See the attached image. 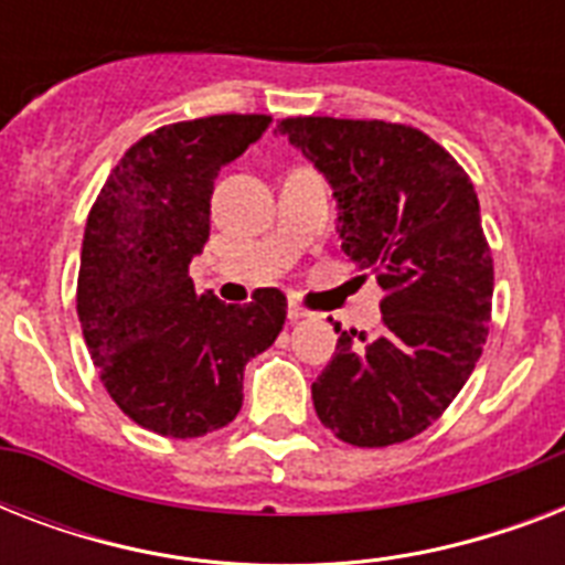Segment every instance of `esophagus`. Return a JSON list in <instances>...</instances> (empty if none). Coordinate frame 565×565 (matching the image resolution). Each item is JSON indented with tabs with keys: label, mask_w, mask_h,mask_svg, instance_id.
I'll use <instances>...</instances> for the list:
<instances>
[{
	"label": "esophagus",
	"mask_w": 565,
	"mask_h": 565,
	"mask_svg": "<svg viewBox=\"0 0 565 565\" xmlns=\"http://www.w3.org/2000/svg\"><path fill=\"white\" fill-rule=\"evenodd\" d=\"M287 317H290V319H301V317H308V310L301 308L299 301H290V305H287Z\"/></svg>",
	"instance_id": "34e87169"
}]
</instances>
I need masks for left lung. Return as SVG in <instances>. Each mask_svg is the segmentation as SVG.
I'll use <instances>...</instances> for the list:
<instances>
[{
  "mask_svg": "<svg viewBox=\"0 0 565 565\" xmlns=\"http://www.w3.org/2000/svg\"><path fill=\"white\" fill-rule=\"evenodd\" d=\"M334 188L343 252L375 275L377 331H340L313 381L319 422L349 446L384 448L446 413L490 334L492 252L472 179L425 131L384 119L278 122Z\"/></svg>",
  "mask_w": 565,
  "mask_h": 565,
  "instance_id": "1",
  "label": "left lung"
}]
</instances>
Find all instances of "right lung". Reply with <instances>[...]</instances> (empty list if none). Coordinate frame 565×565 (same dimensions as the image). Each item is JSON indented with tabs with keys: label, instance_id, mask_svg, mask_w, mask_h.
<instances>
[{
	"label": "right lung",
	"instance_id": "right-lung-1",
	"mask_svg": "<svg viewBox=\"0 0 565 565\" xmlns=\"http://www.w3.org/2000/svg\"><path fill=\"white\" fill-rule=\"evenodd\" d=\"M266 114H216L140 137L87 216L75 308L102 384L140 428L190 439L225 428L246 363L275 343L287 296L248 305L195 292L190 260L211 234L220 167L269 128Z\"/></svg>",
	"mask_w": 565,
	"mask_h": 565
}]
</instances>
